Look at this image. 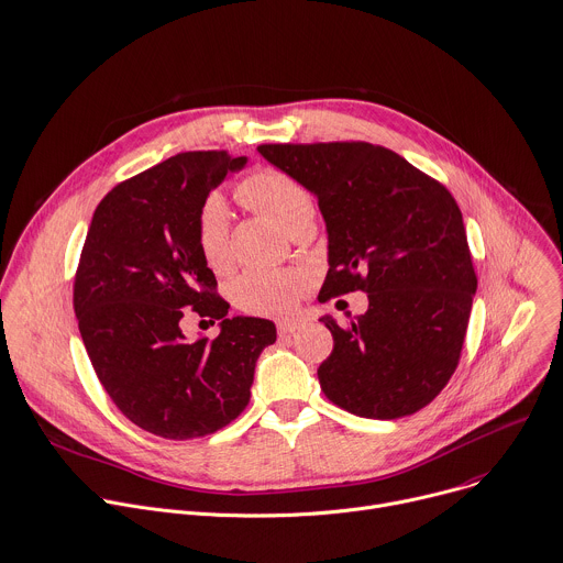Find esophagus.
Instances as JSON below:
<instances>
[{
    "label": "esophagus",
    "instance_id": "obj_1",
    "mask_svg": "<svg viewBox=\"0 0 563 563\" xmlns=\"http://www.w3.org/2000/svg\"><path fill=\"white\" fill-rule=\"evenodd\" d=\"M301 324H303L301 320H279L277 331H279V335H288V333H295Z\"/></svg>",
    "mask_w": 563,
    "mask_h": 563
}]
</instances>
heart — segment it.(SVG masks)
<instances>
[{"instance_id": "1", "label": "heart", "mask_w": 563, "mask_h": 563, "mask_svg": "<svg viewBox=\"0 0 563 563\" xmlns=\"http://www.w3.org/2000/svg\"><path fill=\"white\" fill-rule=\"evenodd\" d=\"M236 199L257 212L268 214L279 228L292 234L313 221L316 201L306 187L282 172H257L236 185ZM197 245L203 262L223 273L230 266V210L221 197H210L197 214ZM299 279L286 271L250 268L232 284V299L241 310L257 316H284L295 306Z\"/></svg>"}]
</instances>
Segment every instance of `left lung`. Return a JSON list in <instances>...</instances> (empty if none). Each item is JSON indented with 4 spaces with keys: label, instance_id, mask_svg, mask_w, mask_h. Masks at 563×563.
Segmentation results:
<instances>
[{
    "label": "left lung",
    "instance_id": "left-lung-1",
    "mask_svg": "<svg viewBox=\"0 0 563 563\" xmlns=\"http://www.w3.org/2000/svg\"><path fill=\"white\" fill-rule=\"evenodd\" d=\"M260 154L318 197L329 234L320 297L364 290L346 327L324 316L333 351L324 396L376 420L416 413L459 364L476 273L463 214L445 187L371 143L260 145Z\"/></svg>",
    "mask_w": 563,
    "mask_h": 563
}]
</instances>
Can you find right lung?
<instances>
[{
    "label": "right lung",
    "instance_id": "right-lung-1",
    "mask_svg": "<svg viewBox=\"0 0 563 563\" xmlns=\"http://www.w3.org/2000/svg\"><path fill=\"white\" fill-rule=\"evenodd\" d=\"M247 158L183 152L115 185L93 212L74 284L78 329L113 405L169 441L232 422L250 400L257 357L277 340L262 318H225L230 303L197 245V214ZM195 312L222 331L187 343Z\"/></svg>",
    "mask_w": 563,
    "mask_h": 563
}]
</instances>
